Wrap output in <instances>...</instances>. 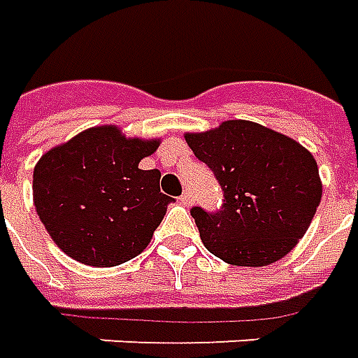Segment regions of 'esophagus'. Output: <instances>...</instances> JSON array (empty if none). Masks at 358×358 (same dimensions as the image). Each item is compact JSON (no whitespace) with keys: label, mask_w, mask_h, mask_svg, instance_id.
Returning <instances> with one entry per match:
<instances>
[{"label":"esophagus","mask_w":358,"mask_h":358,"mask_svg":"<svg viewBox=\"0 0 358 358\" xmlns=\"http://www.w3.org/2000/svg\"><path fill=\"white\" fill-rule=\"evenodd\" d=\"M192 201H194V199H192V194H189V192H184V194L180 196V203L182 205H192Z\"/></svg>","instance_id":"1"}]
</instances>
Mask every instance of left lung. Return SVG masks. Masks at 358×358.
<instances>
[{"instance_id":"1","label":"left lung","mask_w":358,"mask_h":358,"mask_svg":"<svg viewBox=\"0 0 358 358\" xmlns=\"http://www.w3.org/2000/svg\"><path fill=\"white\" fill-rule=\"evenodd\" d=\"M184 137L224 192L217 213L192 209L205 248L242 267L269 266L287 256L322 199L318 164L308 149L248 120H227Z\"/></svg>"}]
</instances>
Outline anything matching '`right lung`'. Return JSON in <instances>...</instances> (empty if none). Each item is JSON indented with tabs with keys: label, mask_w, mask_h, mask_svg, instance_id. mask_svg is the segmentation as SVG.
<instances>
[{
	"label": "right lung",
	"mask_w": 358,
	"mask_h": 358,
	"mask_svg": "<svg viewBox=\"0 0 358 358\" xmlns=\"http://www.w3.org/2000/svg\"><path fill=\"white\" fill-rule=\"evenodd\" d=\"M159 145L96 126L40 157L32 199L57 248L85 266L114 267L149 246L174 201L161 194V172L139 169Z\"/></svg>",
	"instance_id": "add662e5"
}]
</instances>
